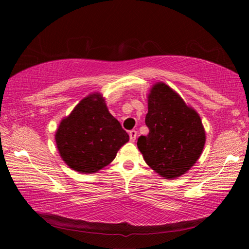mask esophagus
Here are the masks:
<instances>
[{
  "mask_svg": "<svg viewBox=\"0 0 249 249\" xmlns=\"http://www.w3.org/2000/svg\"><path fill=\"white\" fill-rule=\"evenodd\" d=\"M136 137H137V132H136V130H135V129L130 130V132H129V140H130V142L136 141Z\"/></svg>",
  "mask_w": 249,
  "mask_h": 249,
  "instance_id": "1",
  "label": "esophagus"
}]
</instances>
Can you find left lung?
I'll return each mask as SVG.
<instances>
[{
    "label": "left lung",
    "instance_id": "left-lung-1",
    "mask_svg": "<svg viewBox=\"0 0 249 249\" xmlns=\"http://www.w3.org/2000/svg\"><path fill=\"white\" fill-rule=\"evenodd\" d=\"M145 123L147 136L137 147L151 169L166 179L184 175L200 158L205 130L195 108L163 82H157L148 94Z\"/></svg>",
    "mask_w": 249,
    "mask_h": 249
}]
</instances>
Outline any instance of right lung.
Masks as SVG:
<instances>
[{"instance_id": "add662e5", "label": "right lung", "mask_w": 249, "mask_h": 249, "mask_svg": "<svg viewBox=\"0 0 249 249\" xmlns=\"http://www.w3.org/2000/svg\"><path fill=\"white\" fill-rule=\"evenodd\" d=\"M54 140L62 160L71 169L95 174L113 161L129 136L108 112L103 96L92 93L60 122Z\"/></svg>"}]
</instances>
